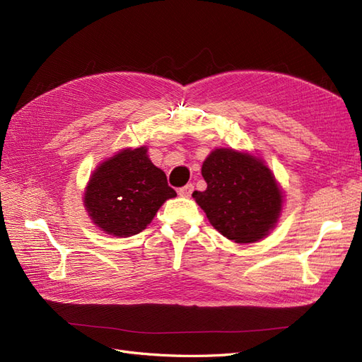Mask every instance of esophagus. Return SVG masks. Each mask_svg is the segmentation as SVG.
<instances>
[{
	"label": "esophagus",
	"mask_w": 362,
	"mask_h": 362,
	"mask_svg": "<svg viewBox=\"0 0 362 362\" xmlns=\"http://www.w3.org/2000/svg\"><path fill=\"white\" fill-rule=\"evenodd\" d=\"M193 190H194V185L193 184H187V185H184V187H181L178 190V193H180V196H182V198H190Z\"/></svg>",
	"instance_id": "34e87169"
}]
</instances>
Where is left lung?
<instances>
[{
	"label": "left lung",
	"instance_id": "left-lung-1",
	"mask_svg": "<svg viewBox=\"0 0 362 362\" xmlns=\"http://www.w3.org/2000/svg\"><path fill=\"white\" fill-rule=\"evenodd\" d=\"M205 192H193L216 231L235 243H255L276 226L284 194L258 156L217 148L202 163Z\"/></svg>",
	"mask_w": 362,
	"mask_h": 362
}]
</instances>
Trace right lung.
<instances>
[{
    "label": "right lung",
    "mask_w": 362,
    "mask_h": 362,
    "mask_svg": "<svg viewBox=\"0 0 362 362\" xmlns=\"http://www.w3.org/2000/svg\"><path fill=\"white\" fill-rule=\"evenodd\" d=\"M177 192L149 160L148 148H125L100 163L86 185L83 202L92 222L115 237L144 231L160 206Z\"/></svg>",
    "instance_id": "right-lung-1"
}]
</instances>
